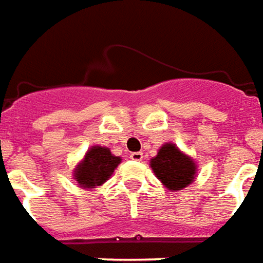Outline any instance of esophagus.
I'll return each mask as SVG.
<instances>
[{
    "instance_id": "obj_1",
    "label": "esophagus",
    "mask_w": 263,
    "mask_h": 263,
    "mask_svg": "<svg viewBox=\"0 0 263 263\" xmlns=\"http://www.w3.org/2000/svg\"><path fill=\"white\" fill-rule=\"evenodd\" d=\"M130 159L142 160V159H143V153H142V152H133L132 155H130Z\"/></svg>"
}]
</instances>
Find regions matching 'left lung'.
<instances>
[{"mask_svg": "<svg viewBox=\"0 0 263 263\" xmlns=\"http://www.w3.org/2000/svg\"><path fill=\"white\" fill-rule=\"evenodd\" d=\"M151 166L155 175L171 191H179L191 184L197 169L193 159L172 143L160 147L156 158L151 160Z\"/></svg>", "mask_w": 263, "mask_h": 263, "instance_id": "left-lung-1", "label": "left lung"}]
</instances>
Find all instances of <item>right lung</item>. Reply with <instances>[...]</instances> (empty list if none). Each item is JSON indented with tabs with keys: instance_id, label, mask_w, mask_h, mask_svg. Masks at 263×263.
<instances>
[{
	"instance_id": "1",
	"label": "right lung",
	"mask_w": 263,
	"mask_h": 263,
	"mask_svg": "<svg viewBox=\"0 0 263 263\" xmlns=\"http://www.w3.org/2000/svg\"><path fill=\"white\" fill-rule=\"evenodd\" d=\"M121 162L119 156L111 155L110 149L94 146L85 155V159L78 165L75 171V179L84 188H92L97 185L104 184L114 169L119 166Z\"/></svg>"
}]
</instances>
